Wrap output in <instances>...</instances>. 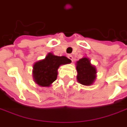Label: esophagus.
Returning <instances> with one entry per match:
<instances>
[{
  "instance_id": "esophagus-1",
  "label": "esophagus",
  "mask_w": 127,
  "mask_h": 127,
  "mask_svg": "<svg viewBox=\"0 0 127 127\" xmlns=\"http://www.w3.org/2000/svg\"><path fill=\"white\" fill-rule=\"evenodd\" d=\"M68 58L70 60H71V61H73V56H72V55H68Z\"/></svg>"
}]
</instances>
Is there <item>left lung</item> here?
Wrapping results in <instances>:
<instances>
[{
    "instance_id": "1",
    "label": "left lung",
    "mask_w": 127,
    "mask_h": 127,
    "mask_svg": "<svg viewBox=\"0 0 127 127\" xmlns=\"http://www.w3.org/2000/svg\"><path fill=\"white\" fill-rule=\"evenodd\" d=\"M77 81L83 85H91L96 78L97 70L95 66L92 65L90 59L83 57L76 62Z\"/></svg>"
}]
</instances>
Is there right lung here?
Masks as SVG:
<instances>
[{"mask_svg": "<svg viewBox=\"0 0 127 127\" xmlns=\"http://www.w3.org/2000/svg\"><path fill=\"white\" fill-rule=\"evenodd\" d=\"M71 61L66 56H55L49 53L45 59L34 64L32 70L34 81L39 86L49 87L57 78L59 66L70 64Z\"/></svg>", "mask_w": 127, "mask_h": 127, "instance_id": "add662e5", "label": "right lung"}]
</instances>
